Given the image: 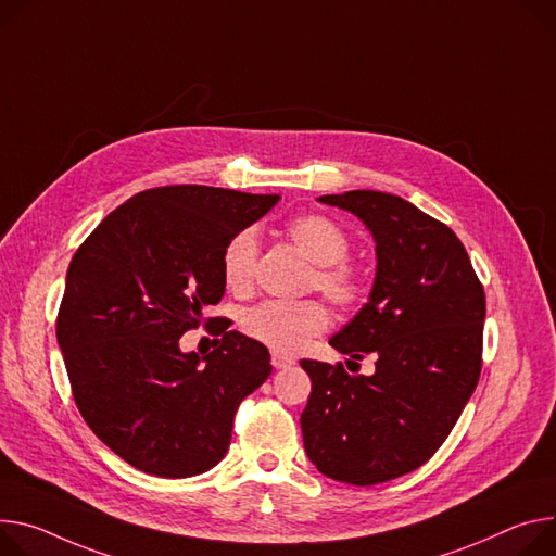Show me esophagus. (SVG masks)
I'll list each match as a JSON object with an SVG mask.
<instances>
[{
	"instance_id": "34e87169",
	"label": "esophagus",
	"mask_w": 556,
	"mask_h": 556,
	"mask_svg": "<svg viewBox=\"0 0 556 556\" xmlns=\"http://www.w3.org/2000/svg\"><path fill=\"white\" fill-rule=\"evenodd\" d=\"M292 364H294V359H292V357H288V355H283V352H273V366H275L277 370L290 368Z\"/></svg>"
}]
</instances>
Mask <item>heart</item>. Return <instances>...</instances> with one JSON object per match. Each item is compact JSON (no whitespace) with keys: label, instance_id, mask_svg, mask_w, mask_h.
Wrapping results in <instances>:
<instances>
[{"label":"heart","instance_id":"b5f03b06","mask_svg":"<svg viewBox=\"0 0 556 556\" xmlns=\"http://www.w3.org/2000/svg\"><path fill=\"white\" fill-rule=\"evenodd\" d=\"M286 237L315 264L311 288H317L339 311H352L368 294V277L348 262L350 239L326 215H301L286 224ZM260 243L255 232L235 235L222 255V277L228 292L243 296L255 283ZM330 324V313L319 299L301 301H262L250 308L243 319V332L275 352H299L308 341L321 334Z\"/></svg>","mask_w":556,"mask_h":556}]
</instances>
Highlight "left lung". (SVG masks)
I'll return each mask as SVG.
<instances>
[{
	"mask_svg": "<svg viewBox=\"0 0 556 556\" xmlns=\"http://www.w3.org/2000/svg\"><path fill=\"white\" fill-rule=\"evenodd\" d=\"M377 241L370 301L330 345L375 355L372 377L301 359L313 381L301 432L334 481L375 485L424 466L472 396L483 355L485 292L462 239L410 201L377 190L324 194Z\"/></svg>",
	"mask_w": 556,
	"mask_h": 556,
	"instance_id": "left-lung-1",
	"label": "left lung"
}]
</instances>
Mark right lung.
I'll use <instances>...</instances> for the list:
<instances>
[{"label":"right lung","mask_w":556,"mask_h":556,"mask_svg":"<svg viewBox=\"0 0 556 556\" xmlns=\"http://www.w3.org/2000/svg\"><path fill=\"white\" fill-rule=\"evenodd\" d=\"M277 194L162 186L124 201L77 248L58 313L73 399L132 468L164 479L217 466L239 403L273 372L264 343L208 317V355L179 339L224 296L228 241L262 219Z\"/></svg>","instance_id":"1"}]
</instances>
